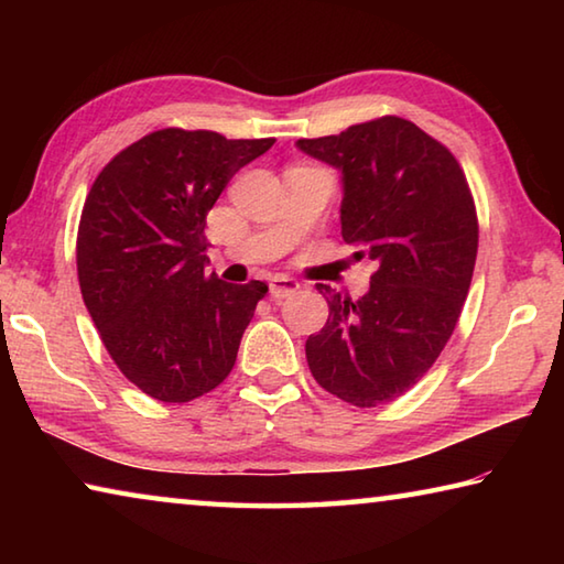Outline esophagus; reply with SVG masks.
I'll return each instance as SVG.
<instances>
[{"instance_id": "esophagus-1", "label": "esophagus", "mask_w": 564, "mask_h": 564, "mask_svg": "<svg viewBox=\"0 0 564 564\" xmlns=\"http://www.w3.org/2000/svg\"><path fill=\"white\" fill-rule=\"evenodd\" d=\"M269 289L273 299H285V295H291L301 289V283L295 279H289V275H271L269 281Z\"/></svg>"}]
</instances>
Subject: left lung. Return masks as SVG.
Returning <instances> with one entry per match:
<instances>
[{
	"label": "left lung",
	"instance_id": "left-lung-1",
	"mask_svg": "<svg viewBox=\"0 0 564 564\" xmlns=\"http://www.w3.org/2000/svg\"><path fill=\"white\" fill-rule=\"evenodd\" d=\"M295 147L340 171L343 241L376 269L356 301L318 285L330 313L305 340L308 368L350 405L390 403L431 370L460 318L477 256L470 188L451 151L400 117Z\"/></svg>",
	"mask_w": 564,
	"mask_h": 564
}]
</instances>
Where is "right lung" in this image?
Listing matches in <instances>:
<instances>
[{"mask_svg": "<svg viewBox=\"0 0 564 564\" xmlns=\"http://www.w3.org/2000/svg\"><path fill=\"white\" fill-rule=\"evenodd\" d=\"M275 139L161 129L113 156L84 202L76 271L94 326L133 386L188 403L231 373L269 285L206 273V216Z\"/></svg>", "mask_w": 564, "mask_h": 564, "instance_id": "obj_1", "label": "right lung"}]
</instances>
